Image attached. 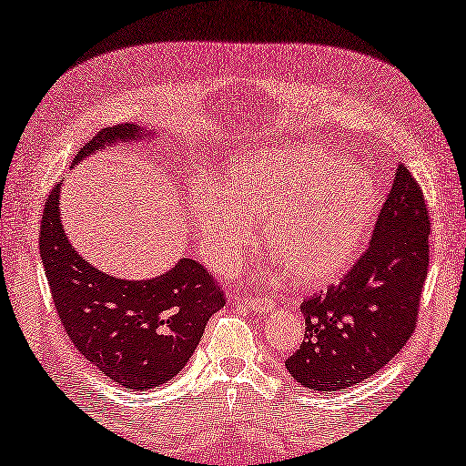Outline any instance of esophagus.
I'll use <instances>...</instances> for the list:
<instances>
[{
  "label": "esophagus",
  "mask_w": 466,
  "mask_h": 466,
  "mask_svg": "<svg viewBox=\"0 0 466 466\" xmlns=\"http://www.w3.org/2000/svg\"><path fill=\"white\" fill-rule=\"evenodd\" d=\"M246 303L251 309H256V311H259V313H268V311H272V309H274V300L268 299V297H249Z\"/></svg>",
  "instance_id": "obj_1"
}]
</instances>
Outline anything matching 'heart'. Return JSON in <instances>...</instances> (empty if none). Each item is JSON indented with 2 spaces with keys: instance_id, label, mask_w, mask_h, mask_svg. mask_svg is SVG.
<instances>
[{
  "instance_id": "b5f03b06",
  "label": "heart",
  "mask_w": 466,
  "mask_h": 466,
  "mask_svg": "<svg viewBox=\"0 0 466 466\" xmlns=\"http://www.w3.org/2000/svg\"><path fill=\"white\" fill-rule=\"evenodd\" d=\"M208 262L233 270L254 248L258 227L276 259L305 284H325L364 246L377 210L374 179L313 143L248 153L217 186L190 198Z\"/></svg>"
}]
</instances>
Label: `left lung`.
Listing matches in <instances>:
<instances>
[{"mask_svg":"<svg viewBox=\"0 0 466 466\" xmlns=\"http://www.w3.org/2000/svg\"><path fill=\"white\" fill-rule=\"evenodd\" d=\"M430 227L421 186L399 166L370 246L338 284L300 303L305 339L284 362L292 379L319 393L339 390L401 352L418 323Z\"/></svg>","mask_w":466,"mask_h":466,"instance_id":"obj_1","label":"left lung"}]
</instances>
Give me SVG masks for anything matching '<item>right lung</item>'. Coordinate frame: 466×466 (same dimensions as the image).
Wrapping results in <instances>:
<instances>
[{
  "label": "right lung",
  "instance_id": "obj_1",
  "mask_svg": "<svg viewBox=\"0 0 466 466\" xmlns=\"http://www.w3.org/2000/svg\"><path fill=\"white\" fill-rule=\"evenodd\" d=\"M137 125L102 128L76 155L133 141ZM61 182L45 202L38 248L55 311L79 354L127 389H153L184 369L212 313L225 307L223 287L196 259L184 258L151 280H120L87 264L65 238Z\"/></svg>",
  "mask_w": 466,
  "mask_h": 466
}]
</instances>
